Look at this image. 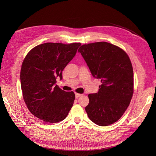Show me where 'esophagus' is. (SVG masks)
<instances>
[{"instance_id":"1","label":"esophagus","mask_w":156,"mask_h":156,"mask_svg":"<svg viewBox=\"0 0 156 156\" xmlns=\"http://www.w3.org/2000/svg\"><path fill=\"white\" fill-rule=\"evenodd\" d=\"M81 95H82V94H78V93H75V97L77 99V98H78L79 97H81Z\"/></svg>"}]
</instances>
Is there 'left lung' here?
<instances>
[{
	"instance_id": "8db88e82",
	"label": "left lung",
	"mask_w": 156,
	"mask_h": 156,
	"mask_svg": "<svg viewBox=\"0 0 156 156\" xmlns=\"http://www.w3.org/2000/svg\"><path fill=\"white\" fill-rule=\"evenodd\" d=\"M80 52L93 76L101 80L99 92L88 95V116L99 126H108L122 116L133 94V71L127 54L105 42L81 45Z\"/></svg>"
}]
</instances>
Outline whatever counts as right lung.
<instances>
[{"mask_svg":"<svg viewBox=\"0 0 156 156\" xmlns=\"http://www.w3.org/2000/svg\"><path fill=\"white\" fill-rule=\"evenodd\" d=\"M80 43H45L36 46L24 58L20 73L24 102L30 112L45 122L64 119L75 95L56 85L62 71L75 56Z\"/></svg>","mask_w":156,"mask_h":156,"instance_id":"add662e5","label":"right lung"}]
</instances>
